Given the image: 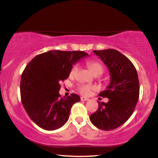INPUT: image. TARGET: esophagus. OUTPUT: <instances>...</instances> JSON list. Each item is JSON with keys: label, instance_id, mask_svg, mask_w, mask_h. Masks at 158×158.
<instances>
[{"label": "esophagus", "instance_id": "esophagus-1", "mask_svg": "<svg viewBox=\"0 0 158 158\" xmlns=\"http://www.w3.org/2000/svg\"><path fill=\"white\" fill-rule=\"evenodd\" d=\"M81 100H82V101H88L89 98H85V97H81Z\"/></svg>", "mask_w": 158, "mask_h": 158}]
</instances>
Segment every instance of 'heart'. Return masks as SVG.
<instances>
[{
	"instance_id": "obj_1",
	"label": "heart",
	"mask_w": 158,
	"mask_h": 158,
	"mask_svg": "<svg viewBox=\"0 0 158 158\" xmlns=\"http://www.w3.org/2000/svg\"><path fill=\"white\" fill-rule=\"evenodd\" d=\"M88 68H90V70L92 71L93 73L97 75V74H102V72H103V67L100 63L96 62V61H88ZM78 70V66L77 65H75L72 67L71 70H70V74L72 76H73ZM96 88L95 86L90 85H80L77 86V91L81 93V94L83 95H88L90 94L91 90H95Z\"/></svg>"
}]
</instances>
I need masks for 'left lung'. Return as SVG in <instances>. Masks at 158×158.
<instances>
[{
  "mask_svg": "<svg viewBox=\"0 0 158 158\" xmlns=\"http://www.w3.org/2000/svg\"><path fill=\"white\" fill-rule=\"evenodd\" d=\"M93 52L108 68L110 82L106 90L99 93L108 98V102L98 101V109L90 115V120L98 128L112 130L124 124L135 108L140 93L138 75L131 61L116 50Z\"/></svg>",
  "mask_w": 158,
  "mask_h": 158,
  "instance_id": "obj_1",
  "label": "left lung"
}]
</instances>
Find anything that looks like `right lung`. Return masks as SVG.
<instances>
[{
	"label": "right lung",
	"instance_id": "add662e5",
	"mask_svg": "<svg viewBox=\"0 0 158 158\" xmlns=\"http://www.w3.org/2000/svg\"><path fill=\"white\" fill-rule=\"evenodd\" d=\"M88 56L83 51H50L36 56L26 65L20 80L21 101L38 126L55 130L67 122L73 105L81 98L74 93L60 98V83L69 76L73 65Z\"/></svg>",
	"mask_w": 158,
	"mask_h": 158
}]
</instances>
